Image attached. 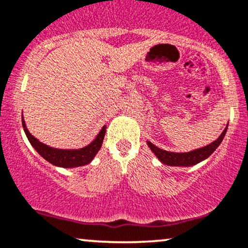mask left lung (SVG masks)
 I'll use <instances>...</instances> for the list:
<instances>
[{"label":"left lung","instance_id":"left-lung-1","mask_svg":"<svg viewBox=\"0 0 248 248\" xmlns=\"http://www.w3.org/2000/svg\"><path fill=\"white\" fill-rule=\"evenodd\" d=\"M229 124H226L225 129L223 130V133L220 134L219 137L217 140H215L214 142H211L210 144L205 145L200 149H195V150L188 151V153H171V151L163 150V149L156 147L150 141H147L148 147L150 148V150L155 154V156L158 158L160 163L165 164L168 166H179V168H188V166L196 165V164L203 162L210 156L211 154L219 147V144L222 143L223 139H224L226 130H228Z\"/></svg>","mask_w":248,"mask_h":248}]
</instances>
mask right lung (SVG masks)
Here are the masks:
<instances>
[{"label": "right lung", "instance_id": "1", "mask_svg": "<svg viewBox=\"0 0 248 248\" xmlns=\"http://www.w3.org/2000/svg\"><path fill=\"white\" fill-rule=\"evenodd\" d=\"M22 124L25 135L28 137L32 147L35 149V151L48 163L53 164L55 166H59V168L64 169L78 168V166H84L86 164L91 163V160L93 159L95 155L98 154V151L100 150L106 133L105 124V126L101 128L99 134L95 136L93 141L90 144L86 145V147L80 149H58L49 147V145L45 144V143L39 141L38 139H35L29 132L28 128H26L24 118H22Z\"/></svg>", "mask_w": 248, "mask_h": 248}]
</instances>
